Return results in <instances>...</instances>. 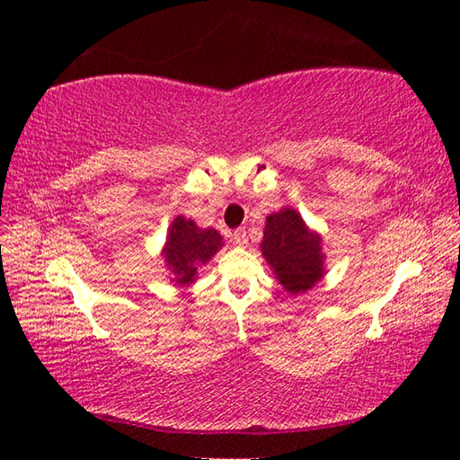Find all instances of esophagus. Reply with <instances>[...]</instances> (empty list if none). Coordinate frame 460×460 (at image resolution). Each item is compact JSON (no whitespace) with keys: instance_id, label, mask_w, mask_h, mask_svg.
Here are the masks:
<instances>
[{"instance_id":"esophagus-1","label":"esophagus","mask_w":460,"mask_h":460,"mask_svg":"<svg viewBox=\"0 0 460 460\" xmlns=\"http://www.w3.org/2000/svg\"><path fill=\"white\" fill-rule=\"evenodd\" d=\"M231 241L239 247L247 245V231L245 229H235V231H233V235H231Z\"/></svg>"}]
</instances>
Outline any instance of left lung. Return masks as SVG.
<instances>
[{"label":"left lung","instance_id":"obj_1","mask_svg":"<svg viewBox=\"0 0 460 460\" xmlns=\"http://www.w3.org/2000/svg\"><path fill=\"white\" fill-rule=\"evenodd\" d=\"M261 249L280 285L292 295L312 288L322 279L324 255L320 237L308 231L295 209L287 208L269 215Z\"/></svg>","mask_w":460,"mask_h":460}]
</instances>
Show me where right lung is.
<instances>
[{
    "label": "right lung",
    "mask_w": 460,
    "mask_h": 460,
    "mask_svg": "<svg viewBox=\"0 0 460 460\" xmlns=\"http://www.w3.org/2000/svg\"><path fill=\"white\" fill-rule=\"evenodd\" d=\"M221 247V235L215 229H199L191 219L175 217L164 257L173 270L178 285H190L195 279L198 267L208 262Z\"/></svg>",
    "instance_id": "right-lung-1"
}]
</instances>
